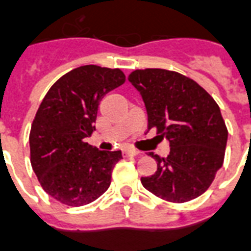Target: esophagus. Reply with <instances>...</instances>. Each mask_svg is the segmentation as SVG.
Here are the masks:
<instances>
[{
  "instance_id": "esophagus-1",
  "label": "esophagus",
  "mask_w": 251,
  "mask_h": 251,
  "mask_svg": "<svg viewBox=\"0 0 251 251\" xmlns=\"http://www.w3.org/2000/svg\"><path fill=\"white\" fill-rule=\"evenodd\" d=\"M139 153H140V152L137 150H133V148H127V150L123 151V154L126 157H132V156H136V154Z\"/></svg>"
}]
</instances>
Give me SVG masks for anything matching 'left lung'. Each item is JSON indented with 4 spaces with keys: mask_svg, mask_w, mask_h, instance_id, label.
<instances>
[{
    "mask_svg": "<svg viewBox=\"0 0 251 251\" xmlns=\"http://www.w3.org/2000/svg\"><path fill=\"white\" fill-rule=\"evenodd\" d=\"M128 80L146 104L148 129L156 128L171 146L167 157L151 152L157 171L141 177V184L171 202L197 199L224 164L227 129L220 107L199 83L176 71L135 70Z\"/></svg>",
    "mask_w": 251,
    "mask_h": 251,
    "instance_id": "1",
    "label": "left lung"
}]
</instances>
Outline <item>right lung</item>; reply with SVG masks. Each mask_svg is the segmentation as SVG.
Instances as JSON below:
<instances>
[{
	"mask_svg": "<svg viewBox=\"0 0 251 251\" xmlns=\"http://www.w3.org/2000/svg\"><path fill=\"white\" fill-rule=\"evenodd\" d=\"M124 82L122 70L80 66L43 98L30 131V161L45 192L62 204L87 205L108 189L122 151H99L84 139L95 131L103 97Z\"/></svg>",
	"mask_w": 251,
	"mask_h": 251,
	"instance_id": "obj_1",
	"label": "right lung"
}]
</instances>
